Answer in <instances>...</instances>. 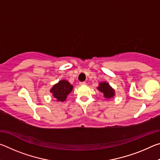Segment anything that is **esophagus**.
Segmentation results:
<instances>
[{
	"mask_svg": "<svg viewBox=\"0 0 160 160\" xmlns=\"http://www.w3.org/2000/svg\"><path fill=\"white\" fill-rule=\"evenodd\" d=\"M86 82H80V85H85Z\"/></svg>",
	"mask_w": 160,
	"mask_h": 160,
	"instance_id": "34e87169",
	"label": "esophagus"
}]
</instances>
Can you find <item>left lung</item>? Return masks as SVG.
Masks as SVG:
<instances>
[{"mask_svg": "<svg viewBox=\"0 0 160 160\" xmlns=\"http://www.w3.org/2000/svg\"><path fill=\"white\" fill-rule=\"evenodd\" d=\"M98 90L104 94V96L106 98H111L114 96V90L111 88L110 85L107 82H101L99 83L98 87Z\"/></svg>", "mask_w": 160, "mask_h": 160, "instance_id": "8db88e82", "label": "left lung"}]
</instances>
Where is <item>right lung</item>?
Masks as SVG:
<instances>
[{"label":"right lung","mask_w":160,"mask_h":160,"mask_svg":"<svg viewBox=\"0 0 160 160\" xmlns=\"http://www.w3.org/2000/svg\"><path fill=\"white\" fill-rule=\"evenodd\" d=\"M72 90V85L66 80H61L58 83L56 84L52 89L51 92L53 93V97L57 99V101L63 102L66 100L67 95L71 92Z\"/></svg>","instance_id":"add662e5"}]
</instances>
